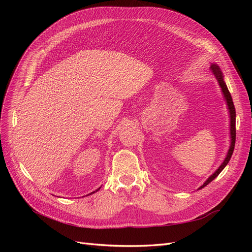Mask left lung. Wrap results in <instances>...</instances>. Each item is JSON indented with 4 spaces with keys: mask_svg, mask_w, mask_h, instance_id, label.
Returning <instances> with one entry per match:
<instances>
[{
    "mask_svg": "<svg viewBox=\"0 0 252 252\" xmlns=\"http://www.w3.org/2000/svg\"><path fill=\"white\" fill-rule=\"evenodd\" d=\"M209 68H210L211 72L215 74V77H216V79H217V81L219 83V85L220 87V90H222V94H223L224 98H225V101H226L227 108H228V110H229V117H230V146H229V149H228V152H227V155H226V158H224L223 163L220 164L219 168L215 172H213L207 180L205 181L204 184L199 189H202L205 186H207L211 181L215 180L218 177V175L220 172H222V170L225 168L226 165L229 163V161H230V158H231V156L233 154L234 144H235V108H234L231 94L229 93V90H228V88H227V85H226V83L224 81V75H223L222 70H220V68L217 64H215V63L211 64Z\"/></svg>",
    "mask_w": 252,
    "mask_h": 252,
    "instance_id": "1",
    "label": "left lung"
}]
</instances>
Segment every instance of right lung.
I'll return each instance as SVG.
<instances>
[{"label": "right lung", "mask_w": 252, "mask_h": 252, "mask_svg": "<svg viewBox=\"0 0 252 252\" xmlns=\"http://www.w3.org/2000/svg\"><path fill=\"white\" fill-rule=\"evenodd\" d=\"M100 188H101V187H100ZM100 188H97V189H96V190H95V191H97V190H100ZM95 191H94V192H91V193H89V194H93V193H94V192H95Z\"/></svg>", "instance_id": "obj_1"}]
</instances>
